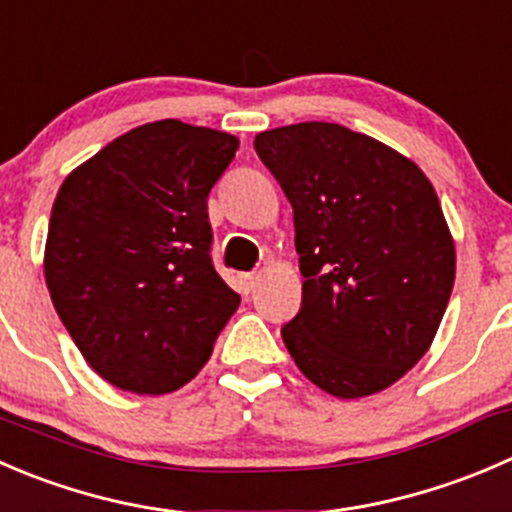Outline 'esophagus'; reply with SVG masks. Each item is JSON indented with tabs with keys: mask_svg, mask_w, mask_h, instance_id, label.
I'll return each instance as SVG.
<instances>
[{
	"mask_svg": "<svg viewBox=\"0 0 512 512\" xmlns=\"http://www.w3.org/2000/svg\"><path fill=\"white\" fill-rule=\"evenodd\" d=\"M237 280H240V290L245 292V295H250V292L255 290V285H257L255 272H245V275H240Z\"/></svg>",
	"mask_w": 512,
	"mask_h": 512,
	"instance_id": "obj_1",
	"label": "esophagus"
}]
</instances>
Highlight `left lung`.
I'll return each instance as SVG.
<instances>
[{
  "label": "left lung",
  "mask_w": 512,
  "mask_h": 512,
  "mask_svg": "<svg viewBox=\"0 0 512 512\" xmlns=\"http://www.w3.org/2000/svg\"><path fill=\"white\" fill-rule=\"evenodd\" d=\"M255 150L295 217L302 307L282 340L335 398L398 382L428 352L455 282V245L415 162L332 122L260 132Z\"/></svg>",
  "instance_id": "left-lung-1"
}]
</instances>
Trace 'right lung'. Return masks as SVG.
<instances>
[{
  "mask_svg": "<svg viewBox=\"0 0 512 512\" xmlns=\"http://www.w3.org/2000/svg\"><path fill=\"white\" fill-rule=\"evenodd\" d=\"M240 140L142 124L69 172L44 247L54 310L114 388L165 395L212 355L240 295L212 267L207 195Z\"/></svg>",
  "mask_w": 512,
  "mask_h": 512,
  "instance_id": "add662e5",
  "label": "right lung"
}]
</instances>
